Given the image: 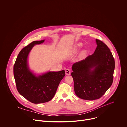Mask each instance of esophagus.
Segmentation results:
<instances>
[{
	"label": "esophagus",
	"instance_id": "esophagus-1",
	"mask_svg": "<svg viewBox=\"0 0 127 127\" xmlns=\"http://www.w3.org/2000/svg\"><path fill=\"white\" fill-rule=\"evenodd\" d=\"M65 73H66V74L67 75H70V74H71V71H70V70L69 69H67L65 70Z\"/></svg>",
	"mask_w": 127,
	"mask_h": 127
}]
</instances>
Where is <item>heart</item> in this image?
Segmentation results:
<instances>
[{
  "mask_svg": "<svg viewBox=\"0 0 127 127\" xmlns=\"http://www.w3.org/2000/svg\"><path fill=\"white\" fill-rule=\"evenodd\" d=\"M82 44L81 43H78V44H77V45H76L74 46V48H73V52L74 53H77V52L80 50V49L82 47ZM86 53V52L85 51H82L81 53H80V57H82L84 56L85 55Z\"/></svg>",
  "mask_w": 127,
  "mask_h": 127,
  "instance_id": "1",
  "label": "heart"
}]
</instances>
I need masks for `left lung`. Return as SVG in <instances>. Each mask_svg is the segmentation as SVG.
Wrapping results in <instances>:
<instances>
[{
    "label": "left lung",
    "mask_w": 127,
    "mask_h": 127,
    "mask_svg": "<svg viewBox=\"0 0 127 127\" xmlns=\"http://www.w3.org/2000/svg\"><path fill=\"white\" fill-rule=\"evenodd\" d=\"M96 43L97 47L92 55L72 67L75 94L84 100L100 98L113 81L115 64L112 53L102 41L96 39Z\"/></svg>",
    "instance_id": "left-lung-1"
}]
</instances>
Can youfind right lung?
<instances>
[{"label":"right lung","instance_id":"add662e5","mask_svg":"<svg viewBox=\"0 0 127 127\" xmlns=\"http://www.w3.org/2000/svg\"><path fill=\"white\" fill-rule=\"evenodd\" d=\"M45 40L33 41L19 53L13 67V74L18 92L26 99L33 103L50 101L55 95L58 86L65 75L64 70L49 71L37 75L30 70L28 58L35 45L43 43Z\"/></svg>","mask_w":127,"mask_h":127}]
</instances>
